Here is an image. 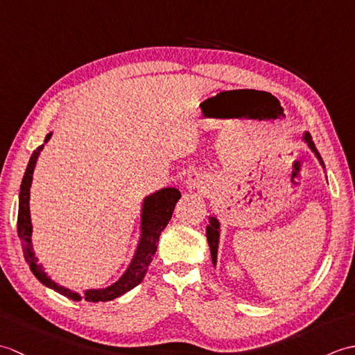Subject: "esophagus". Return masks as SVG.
<instances>
[{
    "label": "esophagus",
    "instance_id": "1",
    "mask_svg": "<svg viewBox=\"0 0 355 355\" xmlns=\"http://www.w3.org/2000/svg\"><path fill=\"white\" fill-rule=\"evenodd\" d=\"M201 186H202V177L200 175V173H197V172H192L191 175H187L186 180H184V187L189 192L200 189Z\"/></svg>",
    "mask_w": 355,
    "mask_h": 355
}]
</instances>
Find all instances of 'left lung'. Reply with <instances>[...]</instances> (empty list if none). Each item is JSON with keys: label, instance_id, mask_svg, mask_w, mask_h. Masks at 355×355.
I'll use <instances>...</instances> for the list:
<instances>
[{"label": "left lung", "instance_id": "left-lung-1", "mask_svg": "<svg viewBox=\"0 0 355 355\" xmlns=\"http://www.w3.org/2000/svg\"><path fill=\"white\" fill-rule=\"evenodd\" d=\"M302 141L306 143V146L310 148L311 153H313V154L315 155V158H318V160H319L320 166L323 168V172L327 173V171H325V163H323L322 157H320V154H319V150L315 149L314 143H313V140H311V135L308 134V132H304ZM206 236H207V243H209V247H210V254H212V262H214V266L216 267L218 248H220V247H218V244H220V236H221V223H220V220H218V218L214 216V215L209 216V225L206 227Z\"/></svg>", "mask_w": 355, "mask_h": 355}]
</instances>
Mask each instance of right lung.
I'll list each match as a JSON object with an SVG mask.
<instances>
[{
    "instance_id": "add662e5",
    "label": "right lung",
    "mask_w": 355,
    "mask_h": 355,
    "mask_svg": "<svg viewBox=\"0 0 355 355\" xmlns=\"http://www.w3.org/2000/svg\"><path fill=\"white\" fill-rule=\"evenodd\" d=\"M51 134L45 135V140L41 146H37L32 154L24 172V178L21 182L19 189V205H18V236L21 239L22 252H24L26 262L35 277L42 285L55 290L62 296L71 300H87V302H108V300L122 296L126 291L137 286L143 277H145L149 263L153 262V256L157 252L158 241H160L162 232L171 221L173 209L177 201L182 198V193L177 187H163V189L146 195L141 200L140 206V225H139V241L135 245L132 258L128 263L123 275L111 285L102 286V288H88L84 293H78L69 286H64L47 275V271L36 258L33 244H32V216H30V187L33 182V171L36 168V162L40 158L44 145L51 139Z\"/></svg>"
}]
</instances>
